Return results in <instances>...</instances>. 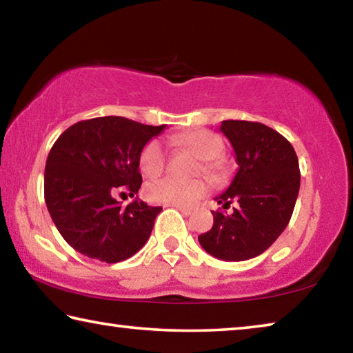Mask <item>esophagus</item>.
Returning a JSON list of instances; mask_svg holds the SVG:
<instances>
[{"label": "esophagus", "instance_id": "esophagus-1", "mask_svg": "<svg viewBox=\"0 0 353 353\" xmlns=\"http://www.w3.org/2000/svg\"><path fill=\"white\" fill-rule=\"evenodd\" d=\"M176 208L181 213H183L185 216H188V214H191V212H193V208H191V207H179V205H176Z\"/></svg>", "mask_w": 353, "mask_h": 353}]
</instances>
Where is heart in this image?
Returning a JSON list of instances; mask_svg holds the SVG:
<instances>
[{"label": "heart", "instance_id": "b5f03b06", "mask_svg": "<svg viewBox=\"0 0 353 353\" xmlns=\"http://www.w3.org/2000/svg\"><path fill=\"white\" fill-rule=\"evenodd\" d=\"M174 145L187 149L194 157L199 159V163L194 166V174H205L210 181H221L225 176L227 166L221 154L224 151V143L216 134L208 130H191L183 135L176 137ZM166 166V152L159 141H149L141 149L140 168L143 174L157 177L163 172ZM207 190L202 179L182 181L176 177H162L146 185V196L152 202L160 204L187 207L201 199Z\"/></svg>", "mask_w": 353, "mask_h": 353}]
</instances>
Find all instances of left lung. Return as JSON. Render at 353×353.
I'll list each match as a JSON object with an SVG mask.
<instances>
[{"label": "left lung", "mask_w": 353, "mask_h": 353, "mask_svg": "<svg viewBox=\"0 0 353 353\" xmlns=\"http://www.w3.org/2000/svg\"><path fill=\"white\" fill-rule=\"evenodd\" d=\"M223 132L234 146L238 168L230 187L216 198L234 213H213V227L198 240L219 260L243 261L260 255L288 225L301 187L294 148L277 130L255 121L225 119Z\"/></svg>", "instance_id": "1"}]
</instances>
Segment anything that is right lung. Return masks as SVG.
Here are the masks:
<instances>
[{
    "label": "right lung",
    "instance_id": "add662e5",
    "mask_svg": "<svg viewBox=\"0 0 353 353\" xmlns=\"http://www.w3.org/2000/svg\"><path fill=\"white\" fill-rule=\"evenodd\" d=\"M165 129L123 117L83 119L52 145L45 166V202L63 240L90 259L118 263L145 246L162 207L113 198L141 187L140 154Z\"/></svg>",
    "mask_w": 353,
    "mask_h": 353
}]
</instances>
